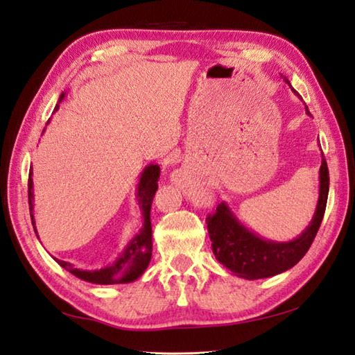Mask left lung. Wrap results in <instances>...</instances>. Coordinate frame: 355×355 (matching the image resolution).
<instances>
[{
  "mask_svg": "<svg viewBox=\"0 0 355 355\" xmlns=\"http://www.w3.org/2000/svg\"><path fill=\"white\" fill-rule=\"evenodd\" d=\"M281 77L290 85L287 77ZM292 92L298 96L293 88ZM306 113L311 116L307 105ZM318 178V202L312 220L298 237L287 242L270 241L254 233L239 220V217L234 214L227 202H222L217 206L216 214L206 217L212 253L216 259L233 275L248 281L270 278L296 266L311 248L326 211L327 194H329V171H327L324 157L321 158Z\"/></svg>",
  "mask_w": 355,
  "mask_h": 355,
  "instance_id": "obj_1",
  "label": "left lung"
}]
</instances>
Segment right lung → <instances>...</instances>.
<instances>
[{
  "mask_svg": "<svg viewBox=\"0 0 355 355\" xmlns=\"http://www.w3.org/2000/svg\"><path fill=\"white\" fill-rule=\"evenodd\" d=\"M67 93H62L59 102L54 108V112L59 110V104L65 99ZM49 122V121H48ZM44 132V130H43ZM32 173L29 172V183H28V197H29V209H31V220L34 225V231L37 234L35 228V218H34V182H32ZM158 177H159V166L158 164H147L144 171L141 172L139 182L137 186V203L139 206L141 216H143V227L135 234L128 243L125 245L119 256L108 263V266L102 268L94 270H82L76 268L73 263L67 261L55 259L60 267H63L71 275L77 276L79 279H83L92 284H101V286H110V284H128V282L137 281L141 275L146 272L149 267V262L152 259V223H150V208L153 197L158 189ZM38 237V236H37Z\"/></svg>",
  "mask_w": 355,
  "mask_h": 355,
  "instance_id": "obj_1",
  "label": "right lung"
}]
</instances>
